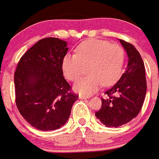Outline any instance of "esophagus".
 Returning <instances> with one entry per match:
<instances>
[{
	"mask_svg": "<svg viewBox=\"0 0 159 159\" xmlns=\"http://www.w3.org/2000/svg\"><path fill=\"white\" fill-rule=\"evenodd\" d=\"M89 96H84V95H79V99H81V100H83V99H89Z\"/></svg>",
	"mask_w": 159,
	"mask_h": 159,
	"instance_id": "obj_1",
	"label": "esophagus"
}]
</instances>
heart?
Instances as JSON below:
<instances>
[{
  "label": "heart",
  "instance_id": "obj_1",
  "mask_svg": "<svg viewBox=\"0 0 159 159\" xmlns=\"http://www.w3.org/2000/svg\"><path fill=\"white\" fill-rule=\"evenodd\" d=\"M125 52L119 44L109 41L88 40L81 43L76 54H66L62 61L64 76L70 81H76L84 72V66L89 75L80 78L75 84V89L81 94L89 95L100 87L111 85L122 74Z\"/></svg>",
  "mask_w": 159,
  "mask_h": 159
}]
</instances>
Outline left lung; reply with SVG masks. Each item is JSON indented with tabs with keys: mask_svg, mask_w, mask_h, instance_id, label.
<instances>
[{
	"mask_svg": "<svg viewBox=\"0 0 159 159\" xmlns=\"http://www.w3.org/2000/svg\"><path fill=\"white\" fill-rule=\"evenodd\" d=\"M126 51L129 63L118 82L102 98L96 118L107 127H119L136 117L143 107L147 90L146 74L143 61L139 52L130 43L119 40Z\"/></svg>",
	"mask_w": 159,
	"mask_h": 159,
	"instance_id": "1",
	"label": "left lung"
}]
</instances>
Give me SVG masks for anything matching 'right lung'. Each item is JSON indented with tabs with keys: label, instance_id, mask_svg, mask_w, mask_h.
<instances>
[{
	"label": "right lung",
	"instance_id": "right-lung-1",
	"mask_svg": "<svg viewBox=\"0 0 159 159\" xmlns=\"http://www.w3.org/2000/svg\"><path fill=\"white\" fill-rule=\"evenodd\" d=\"M66 42L56 38L39 40L22 56L15 72L16 103L33 127L55 130L63 126L78 96L65 80L62 61Z\"/></svg>",
	"mask_w": 159,
	"mask_h": 159
}]
</instances>
